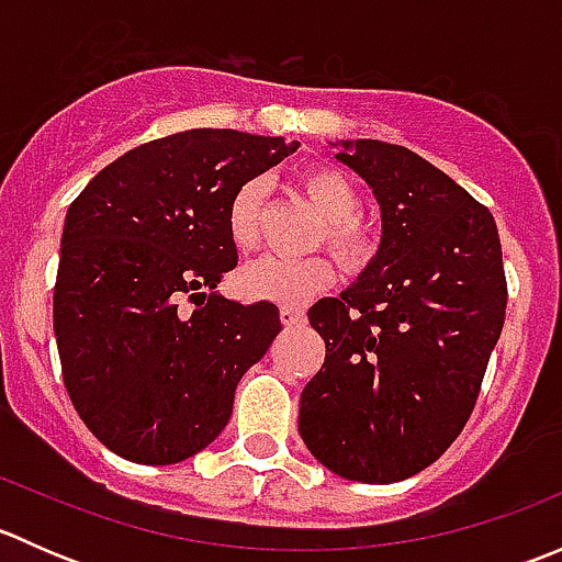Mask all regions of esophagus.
<instances>
[{
    "instance_id": "34e87169",
    "label": "esophagus",
    "mask_w": 562,
    "mask_h": 562,
    "mask_svg": "<svg viewBox=\"0 0 562 562\" xmlns=\"http://www.w3.org/2000/svg\"><path fill=\"white\" fill-rule=\"evenodd\" d=\"M280 321H282V326H288V328L302 326V323L307 321V313L299 307H280Z\"/></svg>"
}]
</instances>
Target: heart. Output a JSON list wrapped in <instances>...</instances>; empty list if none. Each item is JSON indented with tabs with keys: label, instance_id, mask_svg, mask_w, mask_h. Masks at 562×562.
Segmentation results:
<instances>
[{
	"label": "heart",
	"instance_id": "b5f03b06",
	"mask_svg": "<svg viewBox=\"0 0 562 562\" xmlns=\"http://www.w3.org/2000/svg\"><path fill=\"white\" fill-rule=\"evenodd\" d=\"M299 187L323 217V236L339 263L348 269H361L370 263L378 239L375 231L359 217V192L353 181L334 168H307L299 176ZM260 209H263V184L258 179L241 184L231 198L228 236L241 252H249L258 245ZM331 280L334 271L326 258H258L236 274V291L249 302L302 304L315 293L326 291Z\"/></svg>",
	"mask_w": 562,
	"mask_h": 562
}]
</instances>
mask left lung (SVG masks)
<instances>
[{
	"label": "left lung",
	"mask_w": 562,
	"mask_h": 562,
	"mask_svg": "<svg viewBox=\"0 0 562 562\" xmlns=\"http://www.w3.org/2000/svg\"><path fill=\"white\" fill-rule=\"evenodd\" d=\"M334 160L381 206V245L353 285L307 317L326 361L299 402V435L323 468L394 484L462 432L506 317L501 236L432 162L383 140H337Z\"/></svg>",
	"instance_id": "8db88e82"
}]
</instances>
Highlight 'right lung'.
<instances>
[{
	"label": "right lung",
	"instance_id": "right-lung-1",
	"mask_svg": "<svg viewBox=\"0 0 562 562\" xmlns=\"http://www.w3.org/2000/svg\"><path fill=\"white\" fill-rule=\"evenodd\" d=\"M296 149L239 130H187L124 151L70 203L56 348L78 416L113 454L176 464L225 429L241 375L282 328L277 304L217 291L239 260L228 203Z\"/></svg>",
	"mask_w": 562,
	"mask_h": 562
}]
</instances>
